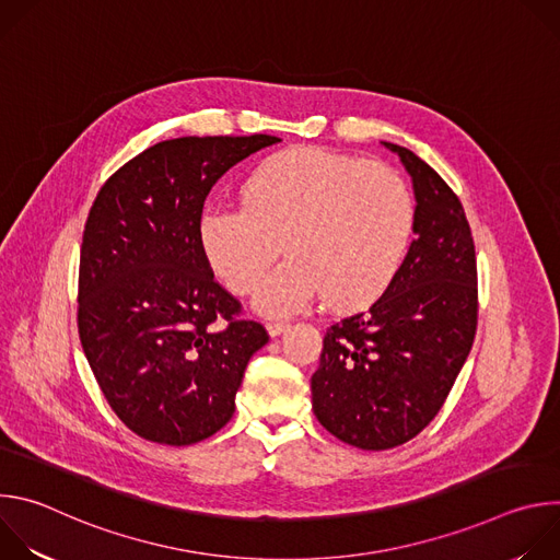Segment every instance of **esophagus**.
<instances>
[{"mask_svg":"<svg viewBox=\"0 0 560 560\" xmlns=\"http://www.w3.org/2000/svg\"><path fill=\"white\" fill-rule=\"evenodd\" d=\"M266 328H268L270 337H279L281 332H285V330L290 328V324H288V322H268Z\"/></svg>","mask_w":560,"mask_h":560,"instance_id":"obj_1","label":"esophagus"}]
</instances>
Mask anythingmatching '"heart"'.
Returning a JSON list of instances; mask_svg holds the SVG:
<instances>
[{
  "mask_svg": "<svg viewBox=\"0 0 560 560\" xmlns=\"http://www.w3.org/2000/svg\"><path fill=\"white\" fill-rule=\"evenodd\" d=\"M417 223L406 179L385 164L322 148H290L248 175L242 206H212L199 223L217 277L250 292L277 255L285 259L257 290L268 314L316 294L335 312L372 303L401 268Z\"/></svg>",
  "mask_w": 560,
  "mask_h": 560,
  "instance_id": "heart-1",
  "label": "heart"
}]
</instances>
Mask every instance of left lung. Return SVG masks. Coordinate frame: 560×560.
<instances>
[{
  "label": "left lung",
  "instance_id": "1",
  "mask_svg": "<svg viewBox=\"0 0 560 560\" xmlns=\"http://www.w3.org/2000/svg\"><path fill=\"white\" fill-rule=\"evenodd\" d=\"M401 156L417 197V238L385 292L324 337L312 410L332 436L392 450L423 432L471 350L478 322L476 253L454 190L412 150Z\"/></svg>",
  "mask_w": 560,
  "mask_h": 560
}]
</instances>
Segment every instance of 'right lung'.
Returning <instances> with one entry per match:
<instances>
[{"label": "right lung", "mask_w": 560, "mask_h": 560, "mask_svg": "<svg viewBox=\"0 0 560 560\" xmlns=\"http://www.w3.org/2000/svg\"><path fill=\"white\" fill-rule=\"evenodd\" d=\"M272 135L179 137L132 156L97 192L79 255L77 328L113 412L137 436L192 445L234 415L261 324L214 281L201 250L217 179Z\"/></svg>", "instance_id": "right-lung-1"}]
</instances>
